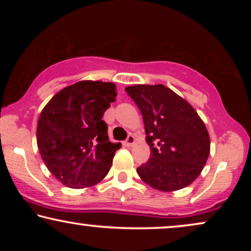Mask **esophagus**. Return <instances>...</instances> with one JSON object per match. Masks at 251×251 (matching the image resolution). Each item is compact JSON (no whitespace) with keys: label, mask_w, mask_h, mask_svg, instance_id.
<instances>
[{"label":"esophagus","mask_w":251,"mask_h":251,"mask_svg":"<svg viewBox=\"0 0 251 251\" xmlns=\"http://www.w3.org/2000/svg\"><path fill=\"white\" fill-rule=\"evenodd\" d=\"M126 144L128 146H132L133 144H135V137H133L131 133H130V135L128 136V138H126Z\"/></svg>","instance_id":"34e87169"}]
</instances>
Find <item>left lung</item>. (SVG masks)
Listing matches in <instances>:
<instances>
[{"instance_id":"8db88e82","label":"left lung","mask_w":251,"mask_h":251,"mask_svg":"<svg viewBox=\"0 0 251 251\" xmlns=\"http://www.w3.org/2000/svg\"><path fill=\"white\" fill-rule=\"evenodd\" d=\"M145 125L151 156L137 174L162 192L180 190L197 179L210 153V139L195 109L163 84L126 88Z\"/></svg>"}]
</instances>
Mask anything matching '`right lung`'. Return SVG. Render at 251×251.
<instances>
[{"label": "right lung", "mask_w": 251, "mask_h": 251, "mask_svg": "<svg viewBox=\"0 0 251 251\" xmlns=\"http://www.w3.org/2000/svg\"><path fill=\"white\" fill-rule=\"evenodd\" d=\"M115 97L114 83L80 81L54 95L41 112L37 147L65 186L90 187L108 174L121 144L108 140L102 115Z\"/></svg>", "instance_id": "add662e5"}]
</instances>
